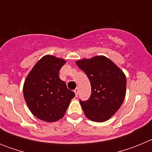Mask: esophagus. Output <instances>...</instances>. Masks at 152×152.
I'll return each mask as SVG.
<instances>
[{
	"mask_svg": "<svg viewBox=\"0 0 152 152\" xmlns=\"http://www.w3.org/2000/svg\"><path fill=\"white\" fill-rule=\"evenodd\" d=\"M75 91V96H77V95H78V93H79V89H78V88H76V89H75V91Z\"/></svg>",
	"mask_w": 152,
	"mask_h": 152,
	"instance_id": "esophagus-1",
	"label": "esophagus"
}]
</instances>
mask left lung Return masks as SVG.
<instances>
[{
	"mask_svg": "<svg viewBox=\"0 0 152 152\" xmlns=\"http://www.w3.org/2000/svg\"><path fill=\"white\" fill-rule=\"evenodd\" d=\"M75 63L87 75L91 85L89 100L80 101L86 117L97 123L107 121L124 101L126 93L124 72L104 56L82 58Z\"/></svg>",
	"mask_w": 152,
	"mask_h": 152,
	"instance_id": "obj_1",
	"label": "left lung"
}]
</instances>
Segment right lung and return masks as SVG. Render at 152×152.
I'll list each match as a JSON object with an SVG mask.
<instances>
[{
    "label": "right lung",
    "instance_id": "right-lung-1",
    "mask_svg": "<svg viewBox=\"0 0 152 152\" xmlns=\"http://www.w3.org/2000/svg\"><path fill=\"white\" fill-rule=\"evenodd\" d=\"M65 62L52 55L44 56L24 81L23 91L28 108L36 118L47 123L61 119L75 96L58 76Z\"/></svg>",
    "mask_w": 152,
    "mask_h": 152
}]
</instances>
